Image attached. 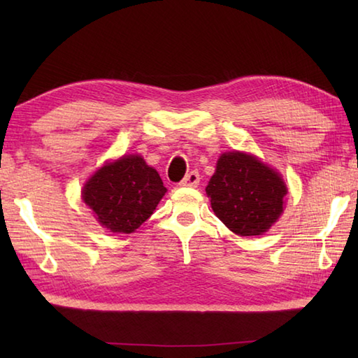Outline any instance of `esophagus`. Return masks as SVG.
I'll use <instances>...</instances> for the list:
<instances>
[{
    "mask_svg": "<svg viewBox=\"0 0 358 358\" xmlns=\"http://www.w3.org/2000/svg\"><path fill=\"white\" fill-rule=\"evenodd\" d=\"M199 185H200V173L196 171L189 172L180 183V186H183V187H196Z\"/></svg>",
    "mask_w": 358,
    "mask_h": 358,
    "instance_id": "1",
    "label": "esophagus"
}]
</instances>
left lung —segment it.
Here are the masks:
<instances>
[{"label": "left lung", "mask_w": 358, "mask_h": 358, "mask_svg": "<svg viewBox=\"0 0 358 358\" xmlns=\"http://www.w3.org/2000/svg\"><path fill=\"white\" fill-rule=\"evenodd\" d=\"M206 194L215 215L243 237L262 235L283 212L287 189L280 175L252 155L220 157Z\"/></svg>", "instance_id": "left-lung-1"}]
</instances>
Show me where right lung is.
<instances>
[{
  "instance_id": "add662e5",
  "label": "right lung",
  "mask_w": 358,
  "mask_h": 358,
  "mask_svg": "<svg viewBox=\"0 0 358 358\" xmlns=\"http://www.w3.org/2000/svg\"><path fill=\"white\" fill-rule=\"evenodd\" d=\"M166 187L140 155H124L98 169L83 189V200L110 232L131 234L154 214Z\"/></svg>"
}]
</instances>
